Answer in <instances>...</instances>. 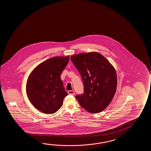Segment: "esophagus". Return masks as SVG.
<instances>
[{
	"label": "esophagus",
	"mask_w": 151,
	"mask_h": 151,
	"mask_svg": "<svg viewBox=\"0 0 151 151\" xmlns=\"http://www.w3.org/2000/svg\"><path fill=\"white\" fill-rule=\"evenodd\" d=\"M68 93L69 95H74L75 94L74 91H72V90L68 91Z\"/></svg>",
	"instance_id": "esophagus-1"
}]
</instances>
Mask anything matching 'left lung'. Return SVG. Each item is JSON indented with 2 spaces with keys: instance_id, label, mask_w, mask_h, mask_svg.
I'll use <instances>...</instances> for the list:
<instances>
[{
  "instance_id": "8db88e82",
  "label": "left lung",
  "mask_w": 151,
  "mask_h": 151,
  "mask_svg": "<svg viewBox=\"0 0 151 151\" xmlns=\"http://www.w3.org/2000/svg\"><path fill=\"white\" fill-rule=\"evenodd\" d=\"M71 61L83 79L84 93L76 98L90 113H99L107 107L117 86L116 70L109 61L97 52L71 56Z\"/></svg>"
}]
</instances>
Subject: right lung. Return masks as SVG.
<instances>
[{
    "label": "right lung",
    "mask_w": 151,
    "mask_h": 151,
    "mask_svg": "<svg viewBox=\"0 0 151 151\" xmlns=\"http://www.w3.org/2000/svg\"><path fill=\"white\" fill-rule=\"evenodd\" d=\"M69 56L55 57L39 64L29 75L26 93L31 103L40 111L53 114L61 107L68 93L60 75Z\"/></svg>",
    "instance_id": "1"
}]
</instances>
